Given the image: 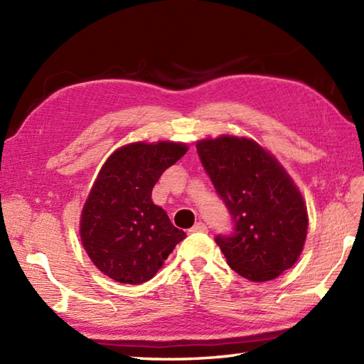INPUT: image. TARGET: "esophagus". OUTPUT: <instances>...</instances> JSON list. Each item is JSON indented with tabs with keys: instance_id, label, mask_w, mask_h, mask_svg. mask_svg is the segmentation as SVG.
<instances>
[{
	"instance_id": "obj_1",
	"label": "esophagus",
	"mask_w": 364,
	"mask_h": 364,
	"mask_svg": "<svg viewBox=\"0 0 364 364\" xmlns=\"http://www.w3.org/2000/svg\"><path fill=\"white\" fill-rule=\"evenodd\" d=\"M189 231H191V233H206L208 228H206V225H205L203 222H198Z\"/></svg>"
}]
</instances>
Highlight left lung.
<instances>
[{
    "mask_svg": "<svg viewBox=\"0 0 364 364\" xmlns=\"http://www.w3.org/2000/svg\"><path fill=\"white\" fill-rule=\"evenodd\" d=\"M197 153L233 220L231 235L215 236L228 266L250 282L274 280L292 267L304 250L308 214L286 170L245 137L203 139Z\"/></svg>",
    "mask_w": 364,
    "mask_h": 364,
    "instance_id": "left-lung-1",
    "label": "left lung"
}]
</instances>
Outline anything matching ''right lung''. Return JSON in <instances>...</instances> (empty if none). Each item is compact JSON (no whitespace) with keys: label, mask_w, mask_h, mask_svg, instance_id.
<instances>
[{"label":"right lung","mask_w":364,"mask_h":364,"mask_svg":"<svg viewBox=\"0 0 364 364\" xmlns=\"http://www.w3.org/2000/svg\"><path fill=\"white\" fill-rule=\"evenodd\" d=\"M186 144L134 142L103 164L84 203L80 233L92 262L115 282H149L186 235L151 202L164 170L184 156Z\"/></svg>","instance_id":"add662e5"}]
</instances>
